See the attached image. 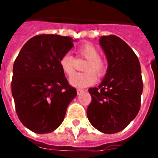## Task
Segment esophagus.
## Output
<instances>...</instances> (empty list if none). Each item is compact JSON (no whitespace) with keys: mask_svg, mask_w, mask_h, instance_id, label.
<instances>
[{"mask_svg":"<svg viewBox=\"0 0 158 158\" xmlns=\"http://www.w3.org/2000/svg\"><path fill=\"white\" fill-rule=\"evenodd\" d=\"M84 89H77V94H78V95H79V94H81L82 93H83V92H84Z\"/></svg>","mask_w":158,"mask_h":158,"instance_id":"34e87169","label":"esophagus"}]
</instances>
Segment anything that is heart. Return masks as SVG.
Wrapping results in <instances>:
<instances>
[{
    "mask_svg": "<svg viewBox=\"0 0 158 158\" xmlns=\"http://www.w3.org/2000/svg\"><path fill=\"white\" fill-rule=\"evenodd\" d=\"M78 54L87 59L84 69L86 70L83 73H75L72 74L69 79V84L78 89H84L91 86L96 83L97 75L102 76L106 70V64L105 60L102 59L98 49L92 43H87L79 46L77 51ZM74 58L70 54L63 55L59 60L60 66L62 71L67 75L74 72Z\"/></svg>",
    "mask_w": 158,
    "mask_h": 158,
    "instance_id": "1",
    "label": "heart"
}]
</instances>
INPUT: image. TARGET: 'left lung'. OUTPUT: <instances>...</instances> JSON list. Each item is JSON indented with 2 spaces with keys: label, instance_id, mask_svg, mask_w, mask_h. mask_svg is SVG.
I'll return each mask as SVG.
<instances>
[{
  "label": "left lung",
  "instance_id": "1",
  "mask_svg": "<svg viewBox=\"0 0 158 158\" xmlns=\"http://www.w3.org/2000/svg\"><path fill=\"white\" fill-rule=\"evenodd\" d=\"M100 45L108 62L98 88L89 92L91 103L87 115L100 132L115 134L124 130L139 113L143 93L141 67L137 56L117 36H102Z\"/></svg>",
  "mask_w": 158,
  "mask_h": 158
}]
</instances>
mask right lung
<instances>
[{
	"instance_id": "1",
	"label": "right lung",
	"mask_w": 158,
	"mask_h": 158,
	"mask_svg": "<svg viewBox=\"0 0 158 158\" xmlns=\"http://www.w3.org/2000/svg\"><path fill=\"white\" fill-rule=\"evenodd\" d=\"M70 37L40 34L30 38L16 57L11 92L19 119L37 134L54 131L76 97L59 60L73 48Z\"/></svg>"
}]
</instances>
